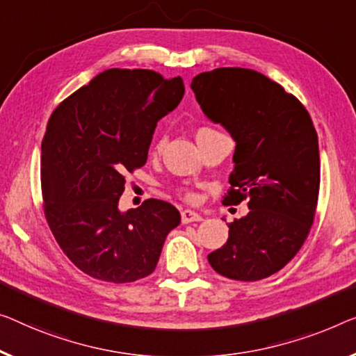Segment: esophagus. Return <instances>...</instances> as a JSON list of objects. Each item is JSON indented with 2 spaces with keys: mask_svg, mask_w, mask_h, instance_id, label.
I'll return each mask as SVG.
<instances>
[{
  "mask_svg": "<svg viewBox=\"0 0 356 356\" xmlns=\"http://www.w3.org/2000/svg\"><path fill=\"white\" fill-rule=\"evenodd\" d=\"M200 220H203V217H201L198 212L190 211V209L182 211V224H190V222H200Z\"/></svg>",
  "mask_w": 356,
  "mask_h": 356,
  "instance_id": "34e87169",
  "label": "esophagus"
}]
</instances>
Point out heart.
I'll use <instances>...</instances> for the list:
<instances>
[{
  "instance_id": "b5f03b06",
  "label": "heart",
  "mask_w": 356,
  "mask_h": 356,
  "mask_svg": "<svg viewBox=\"0 0 356 356\" xmlns=\"http://www.w3.org/2000/svg\"><path fill=\"white\" fill-rule=\"evenodd\" d=\"M212 131H214V129H211V127H201V129L198 131V132H196V136H198V134H204V132H212ZM163 147V140H160V142H158V144H156V148H158V150H160V148ZM185 200H188V201H193L195 200V195L192 193V192H185Z\"/></svg>"
}]
</instances>
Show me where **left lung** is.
I'll return each instance as SVG.
<instances>
[{
  "instance_id": "8db88e82",
  "label": "left lung",
  "mask_w": 356,
  "mask_h": 356,
  "mask_svg": "<svg viewBox=\"0 0 356 356\" xmlns=\"http://www.w3.org/2000/svg\"><path fill=\"white\" fill-rule=\"evenodd\" d=\"M201 110L236 142L224 204L248 200L229 240L208 256L222 277L257 281L293 259L314 225L320 192L318 136L309 111L262 73L216 68L193 78Z\"/></svg>"
}]
</instances>
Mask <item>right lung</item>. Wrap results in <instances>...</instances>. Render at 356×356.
<instances>
[{"label": "right lung", "instance_id": "right-lung-1", "mask_svg": "<svg viewBox=\"0 0 356 356\" xmlns=\"http://www.w3.org/2000/svg\"><path fill=\"white\" fill-rule=\"evenodd\" d=\"M180 76L110 68L52 111L41 144L47 225L63 254L89 277L131 283L155 270L180 214L161 200L121 212L124 176L147 163L156 123L177 107Z\"/></svg>", "mask_w": 356, "mask_h": 356}]
</instances>
